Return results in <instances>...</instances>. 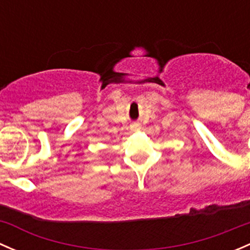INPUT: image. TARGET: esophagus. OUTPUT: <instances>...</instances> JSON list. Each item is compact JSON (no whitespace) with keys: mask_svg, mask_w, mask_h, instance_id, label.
Segmentation results:
<instances>
[{"mask_svg":"<svg viewBox=\"0 0 250 250\" xmlns=\"http://www.w3.org/2000/svg\"><path fill=\"white\" fill-rule=\"evenodd\" d=\"M130 128H132L133 132H135V130H139L140 129L141 125H140V123H133L132 127H130Z\"/></svg>","mask_w":250,"mask_h":250,"instance_id":"1","label":"esophagus"}]
</instances>
